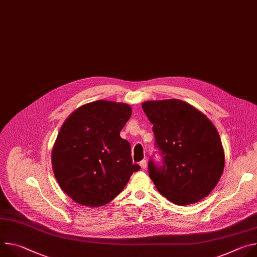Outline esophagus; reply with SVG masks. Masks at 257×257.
Listing matches in <instances>:
<instances>
[{
  "mask_svg": "<svg viewBox=\"0 0 257 257\" xmlns=\"http://www.w3.org/2000/svg\"><path fill=\"white\" fill-rule=\"evenodd\" d=\"M139 166L141 167V169L143 170V169H145L146 168V166H148V163H146V161L145 160H142L140 163H139Z\"/></svg>",
  "mask_w": 257,
  "mask_h": 257,
  "instance_id": "esophagus-1",
  "label": "esophagus"
}]
</instances>
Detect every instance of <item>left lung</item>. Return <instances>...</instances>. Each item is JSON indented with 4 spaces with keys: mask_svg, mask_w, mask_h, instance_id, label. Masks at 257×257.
<instances>
[{
    "mask_svg": "<svg viewBox=\"0 0 257 257\" xmlns=\"http://www.w3.org/2000/svg\"><path fill=\"white\" fill-rule=\"evenodd\" d=\"M142 108L154 125L163 165L149 162L157 189L177 205L192 204L216 186L225 154L214 125L193 105L180 99L148 100Z\"/></svg>",
    "mask_w": 257,
    "mask_h": 257,
    "instance_id": "8db88e82",
    "label": "left lung"
}]
</instances>
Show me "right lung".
Listing matches in <instances>:
<instances>
[{"label":"right lung","instance_id":"1","mask_svg":"<svg viewBox=\"0 0 257 257\" xmlns=\"http://www.w3.org/2000/svg\"><path fill=\"white\" fill-rule=\"evenodd\" d=\"M132 109L123 102L96 100L81 105L64 122L52 151V166L62 190L90 207L113 200L134 172L130 143L120 132Z\"/></svg>","mask_w":257,"mask_h":257}]
</instances>
